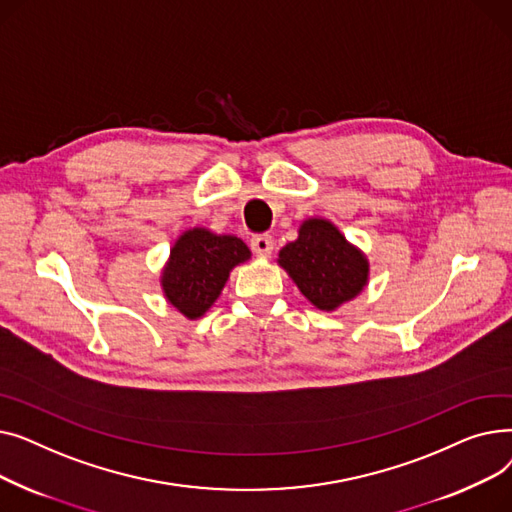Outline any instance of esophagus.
<instances>
[{
	"label": "esophagus",
	"instance_id": "esophagus-1",
	"mask_svg": "<svg viewBox=\"0 0 512 512\" xmlns=\"http://www.w3.org/2000/svg\"><path fill=\"white\" fill-rule=\"evenodd\" d=\"M251 249L257 255H272V251H274V238L270 234H255L251 238Z\"/></svg>",
	"mask_w": 512,
	"mask_h": 512
}]
</instances>
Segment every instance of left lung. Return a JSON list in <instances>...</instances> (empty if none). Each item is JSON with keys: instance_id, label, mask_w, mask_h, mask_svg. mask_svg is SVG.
Returning <instances> with one entry per match:
<instances>
[{"instance_id": "obj_1", "label": "left lung", "mask_w": 512, "mask_h": 512, "mask_svg": "<svg viewBox=\"0 0 512 512\" xmlns=\"http://www.w3.org/2000/svg\"><path fill=\"white\" fill-rule=\"evenodd\" d=\"M280 265L321 311L357 297L369 272L365 257L326 220H307L299 238L280 251Z\"/></svg>"}]
</instances>
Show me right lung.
<instances>
[{
    "label": "right lung",
    "mask_w": 512,
    "mask_h": 512,
    "mask_svg": "<svg viewBox=\"0 0 512 512\" xmlns=\"http://www.w3.org/2000/svg\"><path fill=\"white\" fill-rule=\"evenodd\" d=\"M249 257V247L236 236H218L203 228L184 232L161 278L168 301L186 317H201L220 297L232 267Z\"/></svg>",
    "instance_id": "1"
}]
</instances>
